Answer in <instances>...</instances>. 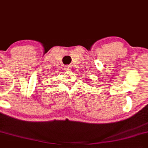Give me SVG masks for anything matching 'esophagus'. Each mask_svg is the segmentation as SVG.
<instances>
[{
  "instance_id": "34e87169",
  "label": "esophagus",
  "mask_w": 148,
  "mask_h": 148,
  "mask_svg": "<svg viewBox=\"0 0 148 148\" xmlns=\"http://www.w3.org/2000/svg\"><path fill=\"white\" fill-rule=\"evenodd\" d=\"M72 69V67L71 65H65V71H71Z\"/></svg>"
}]
</instances>
